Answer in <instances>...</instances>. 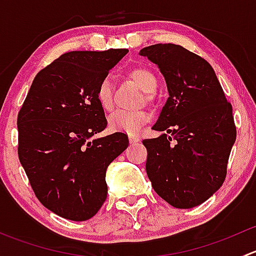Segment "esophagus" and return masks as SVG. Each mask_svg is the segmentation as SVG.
<instances>
[{"mask_svg": "<svg viewBox=\"0 0 256 256\" xmlns=\"http://www.w3.org/2000/svg\"><path fill=\"white\" fill-rule=\"evenodd\" d=\"M128 140H130V144H136V142H138V141H140V138H138V136L131 135L130 138H128Z\"/></svg>", "mask_w": 256, "mask_h": 256, "instance_id": "1", "label": "esophagus"}]
</instances>
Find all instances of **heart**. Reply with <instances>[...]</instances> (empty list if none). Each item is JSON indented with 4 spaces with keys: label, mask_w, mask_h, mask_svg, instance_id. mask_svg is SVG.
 I'll list each match as a JSON object with an SVG mask.
<instances>
[{
    "label": "heart",
    "mask_w": 256,
    "mask_h": 256,
    "mask_svg": "<svg viewBox=\"0 0 256 256\" xmlns=\"http://www.w3.org/2000/svg\"><path fill=\"white\" fill-rule=\"evenodd\" d=\"M128 78L132 79L141 89L147 94H152L157 89V79L154 74L150 69L138 66L128 72ZM98 104L102 110L110 112L114 108V94L112 85L109 79H102L98 84L96 92H95ZM148 114L144 112H125V110H118L112 112L109 118V126L112 131L118 132H125L128 135H138L142 128L144 124L148 121Z\"/></svg>",
    "instance_id": "1"
}]
</instances>
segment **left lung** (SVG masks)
I'll use <instances>...</instances> for the list:
<instances>
[{
	"label": "left lung",
	"instance_id": "8db88e82",
	"mask_svg": "<svg viewBox=\"0 0 256 256\" xmlns=\"http://www.w3.org/2000/svg\"><path fill=\"white\" fill-rule=\"evenodd\" d=\"M140 54L157 64L170 98L142 141L154 192L174 208L206 202L223 184L236 138L232 104L206 59L178 44H154Z\"/></svg>",
	"mask_w": 256,
	"mask_h": 256
}]
</instances>
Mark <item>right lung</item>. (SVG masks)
<instances>
[{
    "instance_id": "obj_1",
    "label": "right lung",
    "mask_w": 256,
    "mask_h": 256,
    "mask_svg": "<svg viewBox=\"0 0 256 256\" xmlns=\"http://www.w3.org/2000/svg\"><path fill=\"white\" fill-rule=\"evenodd\" d=\"M128 49L62 54L36 76L18 112V158L40 202L70 220L94 216L108 197L105 174L126 150L108 125L95 92Z\"/></svg>"
}]
</instances>
